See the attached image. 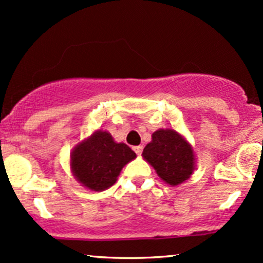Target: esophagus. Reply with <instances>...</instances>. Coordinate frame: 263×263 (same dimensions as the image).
<instances>
[{
    "instance_id": "obj_1",
    "label": "esophagus",
    "mask_w": 263,
    "mask_h": 263,
    "mask_svg": "<svg viewBox=\"0 0 263 263\" xmlns=\"http://www.w3.org/2000/svg\"><path fill=\"white\" fill-rule=\"evenodd\" d=\"M134 151H135L136 153H137V155H141L142 151H143V146H135L134 147Z\"/></svg>"
}]
</instances>
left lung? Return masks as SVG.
I'll return each mask as SVG.
<instances>
[{"instance_id": "obj_1", "label": "left lung", "mask_w": 263, "mask_h": 263, "mask_svg": "<svg viewBox=\"0 0 263 263\" xmlns=\"http://www.w3.org/2000/svg\"><path fill=\"white\" fill-rule=\"evenodd\" d=\"M143 158L155 168L157 174L171 185H178L194 171L192 147L173 129H158L152 142L144 147Z\"/></svg>"}]
</instances>
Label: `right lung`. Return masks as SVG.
I'll return each instance as SVG.
<instances>
[{
    "label": "right lung",
    "mask_w": 263,
    "mask_h": 263,
    "mask_svg": "<svg viewBox=\"0 0 263 263\" xmlns=\"http://www.w3.org/2000/svg\"><path fill=\"white\" fill-rule=\"evenodd\" d=\"M135 157L127 144L116 143L108 132L98 131L74 149L71 170L84 186L101 192L115 184L123 165Z\"/></svg>",
    "instance_id": "obj_1"
}]
</instances>
